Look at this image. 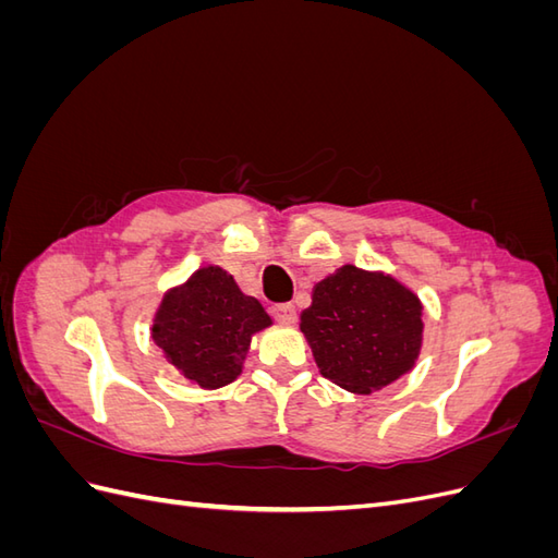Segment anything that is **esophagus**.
<instances>
[{
	"instance_id": "34e87169",
	"label": "esophagus",
	"mask_w": 558,
	"mask_h": 558,
	"mask_svg": "<svg viewBox=\"0 0 558 558\" xmlns=\"http://www.w3.org/2000/svg\"><path fill=\"white\" fill-rule=\"evenodd\" d=\"M272 316H275V320H279L281 326H293L298 320V314H295L293 305H275Z\"/></svg>"
}]
</instances>
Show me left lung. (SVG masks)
<instances>
[{
  "mask_svg": "<svg viewBox=\"0 0 558 558\" xmlns=\"http://www.w3.org/2000/svg\"><path fill=\"white\" fill-rule=\"evenodd\" d=\"M418 295L381 269L342 265L318 281L300 330L318 373L367 396L410 375L424 344Z\"/></svg>",
  "mask_w": 558,
  "mask_h": 558,
  "instance_id": "left-lung-1",
  "label": "left lung"
}]
</instances>
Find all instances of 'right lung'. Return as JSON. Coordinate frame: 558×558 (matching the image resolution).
Masks as SVG:
<instances>
[{"label": "right lung", "instance_id": "1", "mask_svg": "<svg viewBox=\"0 0 558 558\" xmlns=\"http://www.w3.org/2000/svg\"><path fill=\"white\" fill-rule=\"evenodd\" d=\"M269 326L256 298L223 267L207 265L162 295L150 337L179 375L214 391L242 375L253 335Z\"/></svg>", "mask_w": 558, "mask_h": 558}]
</instances>
